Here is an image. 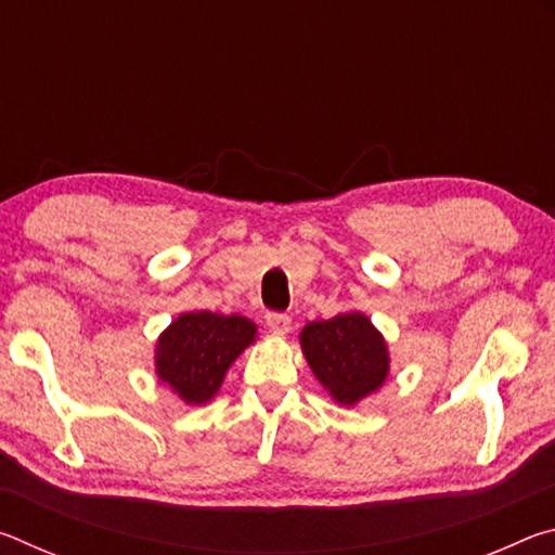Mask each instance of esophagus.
Here are the masks:
<instances>
[{"label":"esophagus","instance_id":"34e87169","mask_svg":"<svg viewBox=\"0 0 555 555\" xmlns=\"http://www.w3.org/2000/svg\"><path fill=\"white\" fill-rule=\"evenodd\" d=\"M267 327L274 335H286L291 331V318L286 313H267Z\"/></svg>","mask_w":555,"mask_h":555}]
</instances>
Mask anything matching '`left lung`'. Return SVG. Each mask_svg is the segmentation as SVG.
Instances as JSON below:
<instances>
[{
  "label": "left lung",
  "instance_id": "8db88e82",
  "mask_svg": "<svg viewBox=\"0 0 555 555\" xmlns=\"http://www.w3.org/2000/svg\"><path fill=\"white\" fill-rule=\"evenodd\" d=\"M298 340L315 379L340 406H357L389 377V345L360 311L308 323Z\"/></svg>",
  "mask_w": 555,
  "mask_h": 555
}]
</instances>
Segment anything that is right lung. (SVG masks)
Returning <instances> with one entry per match:
<instances>
[{"mask_svg":"<svg viewBox=\"0 0 555 555\" xmlns=\"http://www.w3.org/2000/svg\"><path fill=\"white\" fill-rule=\"evenodd\" d=\"M255 340L257 325L244 315L181 313L156 340V377L188 406H201L220 391L232 362Z\"/></svg>","mask_w":555,"mask_h":555,"instance_id":"obj_1","label":"right lung"}]
</instances>
